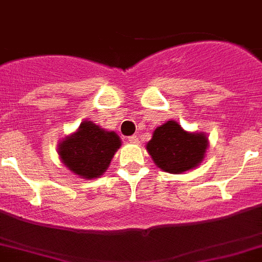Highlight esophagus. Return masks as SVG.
<instances>
[{
	"label": "esophagus",
	"instance_id": "obj_1",
	"mask_svg": "<svg viewBox=\"0 0 262 262\" xmlns=\"http://www.w3.org/2000/svg\"><path fill=\"white\" fill-rule=\"evenodd\" d=\"M128 142L138 144V143H139V138H138L136 135H131V136H128Z\"/></svg>",
	"mask_w": 262,
	"mask_h": 262
}]
</instances>
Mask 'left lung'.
Instances as JSON below:
<instances>
[{
  "label": "left lung",
  "instance_id": "8db88e82",
  "mask_svg": "<svg viewBox=\"0 0 262 262\" xmlns=\"http://www.w3.org/2000/svg\"><path fill=\"white\" fill-rule=\"evenodd\" d=\"M208 139L204 134L187 133L178 122L169 120L158 127L147 151L155 164L169 173L192 169L203 160Z\"/></svg>",
  "mask_w": 262,
  "mask_h": 262
}]
</instances>
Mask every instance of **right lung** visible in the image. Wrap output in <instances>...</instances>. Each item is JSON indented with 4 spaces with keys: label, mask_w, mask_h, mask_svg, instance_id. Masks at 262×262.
<instances>
[{
    "label": "right lung",
    "mask_w": 262,
    "mask_h": 262,
    "mask_svg": "<svg viewBox=\"0 0 262 262\" xmlns=\"http://www.w3.org/2000/svg\"><path fill=\"white\" fill-rule=\"evenodd\" d=\"M120 147L119 136L84 122L79 129L59 144L58 154L67 168L86 179L99 178Z\"/></svg>",
    "instance_id": "add662e5"
}]
</instances>
